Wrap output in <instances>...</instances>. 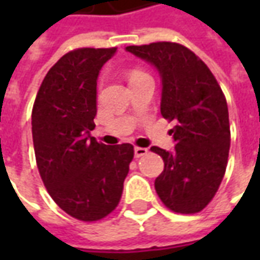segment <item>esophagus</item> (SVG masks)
<instances>
[{
	"mask_svg": "<svg viewBox=\"0 0 260 260\" xmlns=\"http://www.w3.org/2000/svg\"><path fill=\"white\" fill-rule=\"evenodd\" d=\"M134 153H135V157H142V156L147 154V149H145V147H135Z\"/></svg>",
	"mask_w": 260,
	"mask_h": 260,
	"instance_id": "obj_1",
	"label": "esophagus"
}]
</instances>
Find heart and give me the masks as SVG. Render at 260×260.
<instances>
[{"mask_svg": "<svg viewBox=\"0 0 260 260\" xmlns=\"http://www.w3.org/2000/svg\"><path fill=\"white\" fill-rule=\"evenodd\" d=\"M143 76H147L146 72H143L141 69H132L129 72V75H128V80H129V82H134V80L136 79H141Z\"/></svg>", "mask_w": 260, "mask_h": 260, "instance_id": "1", "label": "heart"}]
</instances>
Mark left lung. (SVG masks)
Listing matches in <instances>:
<instances>
[{"instance_id":"obj_1","label":"left lung","mask_w":260,"mask_h":260,"mask_svg":"<svg viewBox=\"0 0 260 260\" xmlns=\"http://www.w3.org/2000/svg\"><path fill=\"white\" fill-rule=\"evenodd\" d=\"M125 50L157 69L160 111L177 122L171 129L174 152L150 147L164 161L154 181L158 198L177 213L201 212L216 195L229 160V108L223 91L207 65L181 44L158 42Z\"/></svg>"}]
</instances>
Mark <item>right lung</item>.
Returning <instances> with one entry per match:
<instances>
[{
  "mask_svg": "<svg viewBox=\"0 0 260 260\" xmlns=\"http://www.w3.org/2000/svg\"><path fill=\"white\" fill-rule=\"evenodd\" d=\"M117 48H78L57 61L37 91L31 134L37 169L54 202L82 221L118 205L134 158L129 143L107 146L90 135L97 78Z\"/></svg>",
  "mask_w": 260,
  "mask_h": 260,
  "instance_id": "right-lung-1",
  "label": "right lung"
}]
</instances>
